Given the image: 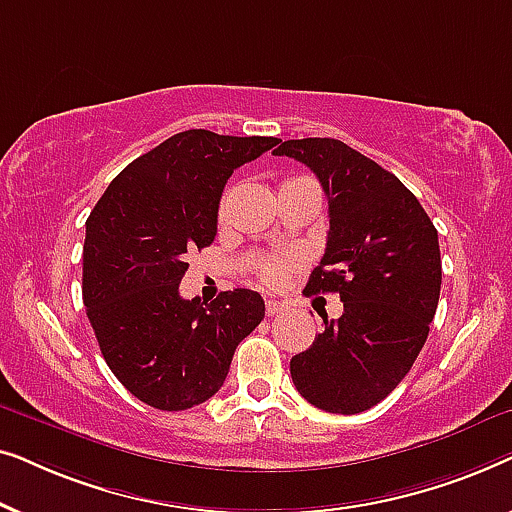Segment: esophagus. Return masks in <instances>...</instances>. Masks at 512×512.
<instances>
[{
    "mask_svg": "<svg viewBox=\"0 0 512 512\" xmlns=\"http://www.w3.org/2000/svg\"><path fill=\"white\" fill-rule=\"evenodd\" d=\"M284 310V305L279 303V300H268V303H265V314H268V317H275V314H279Z\"/></svg>",
    "mask_w": 512,
    "mask_h": 512,
    "instance_id": "obj_1",
    "label": "esophagus"
}]
</instances>
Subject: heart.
<instances>
[{"label":"heart","mask_w":512,"mask_h":512,"mask_svg":"<svg viewBox=\"0 0 512 512\" xmlns=\"http://www.w3.org/2000/svg\"><path fill=\"white\" fill-rule=\"evenodd\" d=\"M293 268H296L293 256H265L256 263V275L263 284L279 286Z\"/></svg>","instance_id":"heart-1"}]
</instances>
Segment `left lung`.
Here are the masks:
<instances>
[{"label": "left lung", "instance_id": "obj_1", "mask_svg": "<svg viewBox=\"0 0 512 512\" xmlns=\"http://www.w3.org/2000/svg\"><path fill=\"white\" fill-rule=\"evenodd\" d=\"M289 156L317 174L328 198L326 254L305 293H338L291 380L314 408L356 415L398 387L422 352L440 298L438 230L401 179L340 139H289Z\"/></svg>", "mask_w": 512, "mask_h": 512}]
</instances>
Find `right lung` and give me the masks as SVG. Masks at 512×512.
Listing matches in <instances>:
<instances>
[{"label": "right lung", "instance_id": "obj_1", "mask_svg": "<svg viewBox=\"0 0 512 512\" xmlns=\"http://www.w3.org/2000/svg\"><path fill=\"white\" fill-rule=\"evenodd\" d=\"M277 137L179 132L125 167L86 221L83 303L118 382L158 410H188L223 387L265 303L249 289L212 303L179 296L186 254L216 237L230 174Z\"/></svg>", "mask_w": 512, "mask_h": 512}]
</instances>
